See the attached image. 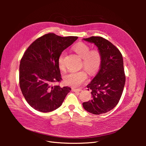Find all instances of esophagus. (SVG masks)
Instances as JSON below:
<instances>
[{
    "mask_svg": "<svg viewBox=\"0 0 146 146\" xmlns=\"http://www.w3.org/2000/svg\"><path fill=\"white\" fill-rule=\"evenodd\" d=\"M72 91H82V89H80V88H72Z\"/></svg>",
    "mask_w": 146,
    "mask_h": 146,
    "instance_id": "obj_1",
    "label": "esophagus"
}]
</instances>
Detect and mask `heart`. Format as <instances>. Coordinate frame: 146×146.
I'll return each instance as SVG.
<instances>
[{
    "label": "heart",
    "mask_w": 146,
    "mask_h": 146,
    "mask_svg": "<svg viewBox=\"0 0 146 146\" xmlns=\"http://www.w3.org/2000/svg\"><path fill=\"white\" fill-rule=\"evenodd\" d=\"M73 49L82 58V66L85 67L91 75H94L100 68L102 62L100 52L97 49L91 50L90 47L85 42H80L73 46ZM58 67L63 70L65 68L64 53L63 52L58 59ZM86 69L79 71H72L64 75V82L68 86L76 87L81 85L88 78V72Z\"/></svg>",
    "instance_id": "1"
}]
</instances>
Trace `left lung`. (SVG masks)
Masks as SVG:
<instances>
[{"instance_id": "1", "label": "left lung", "mask_w": 146, "mask_h": 146, "mask_svg": "<svg viewBox=\"0 0 146 146\" xmlns=\"http://www.w3.org/2000/svg\"><path fill=\"white\" fill-rule=\"evenodd\" d=\"M98 47L102 62L98 74L87 85L92 99L83 103L87 111L101 114L113 109L120 100L125 83L123 58L121 52L107 39L100 36L83 38Z\"/></svg>"}]
</instances>
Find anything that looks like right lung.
Masks as SVG:
<instances>
[{
	"mask_svg": "<svg viewBox=\"0 0 146 146\" xmlns=\"http://www.w3.org/2000/svg\"><path fill=\"white\" fill-rule=\"evenodd\" d=\"M77 38L50 33L36 39L24 52L19 66V86L26 101L37 111L47 113L59 108L71 90L52 85L62 79L59 56Z\"/></svg>",
	"mask_w": 146,
	"mask_h": 146,
	"instance_id": "obj_1",
	"label": "right lung"
}]
</instances>
